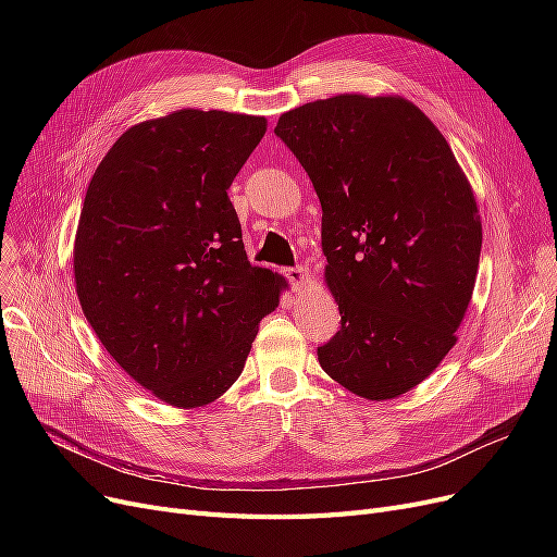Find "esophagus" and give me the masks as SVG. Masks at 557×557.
Returning <instances> with one entry per match:
<instances>
[{"instance_id":"1","label":"esophagus","mask_w":557,"mask_h":557,"mask_svg":"<svg viewBox=\"0 0 557 557\" xmlns=\"http://www.w3.org/2000/svg\"><path fill=\"white\" fill-rule=\"evenodd\" d=\"M282 275L288 280V284L294 286V290H300L307 282V271L302 267H294V269H284Z\"/></svg>"}]
</instances>
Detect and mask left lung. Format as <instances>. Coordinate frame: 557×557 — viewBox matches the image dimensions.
I'll use <instances>...</instances> for the list:
<instances>
[{
	"mask_svg": "<svg viewBox=\"0 0 557 557\" xmlns=\"http://www.w3.org/2000/svg\"><path fill=\"white\" fill-rule=\"evenodd\" d=\"M275 135L323 208L341 327L318 361L359 397H399L445 359L472 300L483 242L472 187L443 133L401 97L305 103Z\"/></svg>",
	"mask_w": 557,
	"mask_h": 557,
	"instance_id": "1",
	"label": "left lung"
}]
</instances>
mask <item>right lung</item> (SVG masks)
<instances>
[{
	"mask_svg": "<svg viewBox=\"0 0 557 557\" xmlns=\"http://www.w3.org/2000/svg\"><path fill=\"white\" fill-rule=\"evenodd\" d=\"M263 116L175 110L128 128L97 166L74 280L95 334L139 386L196 408L237 382L284 277L252 267L227 189Z\"/></svg>",
	"mask_w": 557,
	"mask_h": 557,
	"instance_id": "obj_1",
	"label": "right lung"
}]
</instances>
